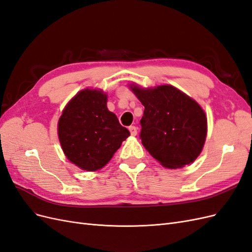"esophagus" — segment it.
Instances as JSON below:
<instances>
[{
	"label": "esophagus",
	"mask_w": 252,
	"mask_h": 252,
	"mask_svg": "<svg viewBox=\"0 0 252 252\" xmlns=\"http://www.w3.org/2000/svg\"><path fill=\"white\" fill-rule=\"evenodd\" d=\"M129 129V131H130V133H131V135H136V132H138V128H136L135 126H130L128 128Z\"/></svg>",
	"instance_id": "1"
}]
</instances>
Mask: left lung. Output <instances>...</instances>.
Returning <instances> with one entry per match:
<instances>
[{
	"mask_svg": "<svg viewBox=\"0 0 252 252\" xmlns=\"http://www.w3.org/2000/svg\"><path fill=\"white\" fill-rule=\"evenodd\" d=\"M129 88L144 105L143 146L162 166L182 168L193 163L207 136V117L201 105L172 85Z\"/></svg>",
	"mask_w": 252,
	"mask_h": 252,
	"instance_id": "obj_1",
	"label": "left lung"
}]
</instances>
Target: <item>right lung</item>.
<instances>
[{"mask_svg":"<svg viewBox=\"0 0 252 252\" xmlns=\"http://www.w3.org/2000/svg\"><path fill=\"white\" fill-rule=\"evenodd\" d=\"M102 89L80 90L66 104L58 122L61 147L69 162L85 171L102 169L130 132L107 108Z\"/></svg>","mask_w":252,"mask_h":252,"instance_id":"1","label":"right lung"}]
</instances>
